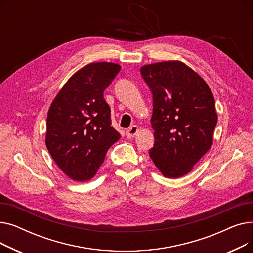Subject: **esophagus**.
<instances>
[{
    "label": "esophagus",
    "mask_w": 253,
    "mask_h": 253,
    "mask_svg": "<svg viewBox=\"0 0 253 253\" xmlns=\"http://www.w3.org/2000/svg\"><path fill=\"white\" fill-rule=\"evenodd\" d=\"M138 131H139L138 126H136V125L131 126V127L126 131V136H127V138H133V137L138 133Z\"/></svg>",
    "instance_id": "esophagus-1"
}]
</instances>
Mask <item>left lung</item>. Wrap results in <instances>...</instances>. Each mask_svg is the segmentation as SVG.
Instances as JSON below:
<instances>
[{
	"label": "left lung",
	"instance_id": "8db88e82",
	"mask_svg": "<svg viewBox=\"0 0 253 253\" xmlns=\"http://www.w3.org/2000/svg\"><path fill=\"white\" fill-rule=\"evenodd\" d=\"M140 73L153 94L155 143L150 157L163 176L181 177L213 142V94L204 79L179 60L143 65Z\"/></svg>",
	"mask_w": 253,
	"mask_h": 253
}]
</instances>
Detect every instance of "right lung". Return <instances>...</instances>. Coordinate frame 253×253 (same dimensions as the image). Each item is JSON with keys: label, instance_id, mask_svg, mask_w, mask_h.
<instances>
[{"label": "right lung", "instance_id": "1", "mask_svg": "<svg viewBox=\"0 0 253 253\" xmlns=\"http://www.w3.org/2000/svg\"><path fill=\"white\" fill-rule=\"evenodd\" d=\"M121 70L113 62H92L76 72L53 99L47 115L46 147L63 173L76 181L96 174L106 152L121 135L112 127L103 98Z\"/></svg>", "mask_w": 253, "mask_h": 253}]
</instances>
